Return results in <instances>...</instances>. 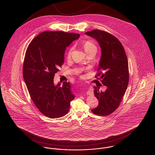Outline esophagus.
<instances>
[{"label":"esophagus","instance_id":"obj_1","mask_svg":"<svg viewBox=\"0 0 155 155\" xmlns=\"http://www.w3.org/2000/svg\"><path fill=\"white\" fill-rule=\"evenodd\" d=\"M87 95H93V91H92V89L91 87H89L88 91L87 92Z\"/></svg>","mask_w":155,"mask_h":155}]
</instances>
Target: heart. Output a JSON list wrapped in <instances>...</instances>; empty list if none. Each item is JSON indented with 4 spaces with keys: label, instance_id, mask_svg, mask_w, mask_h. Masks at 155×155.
Returning <instances> with one entry per match:
<instances>
[{
    "label": "heart",
    "instance_id": "1",
    "mask_svg": "<svg viewBox=\"0 0 155 155\" xmlns=\"http://www.w3.org/2000/svg\"><path fill=\"white\" fill-rule=\"evenodd\" d=\"M82 46H83L84 49L87 53L91 52H97V47H96V45L91 41H84L83 42ZM73 50V48H71L68 51V53H67V58H70Z\"/></svg>",
    "mask_w": 155,
    "mask_h": 155
}]
</instances>
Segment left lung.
Wrapping results in <instances>:
<instances>
[{
	"label": "left lung",
	"instance_id": "left-lung-1",
	"mask_svg": "<svg viewBox=\"0 0 155 155\" xmlns=\"http://www.w3.org/2000/svg\"><path fill=\"white\" fill-rule=\"evenodd\" d=\"M95 39L101 48L98 70L104 73L97 74L102 79L105 91L94 87V95L99 101L98 106L92 109L99 116H107L118 108L125 94L129 81L128 63L125 51L118 39L103 31L95 30L85 32Z\"/></svg>",
	"mask_w": 155,
	"mask_h": 155
}]
</instances>
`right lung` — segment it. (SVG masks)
I'll return each mask as SVG.
<instances>
[{"mask_svg":"<svg viewBox=\"0 0 155 155\" xmlns=\"http://www.w3.org/2000/svg\"><path fill=\"white\" fill-rule=\"evenodd\" d=\"M80 36L62 31H45L31 42L27 49L23 78L31 99L48 117L65 116L75 97L70 82L55 85L53 78L64 63L67 47Z\"/></svg>","mask_w":155,"mask_h":155,"instance_id":"1","label":"right lung"}]
</instances>
